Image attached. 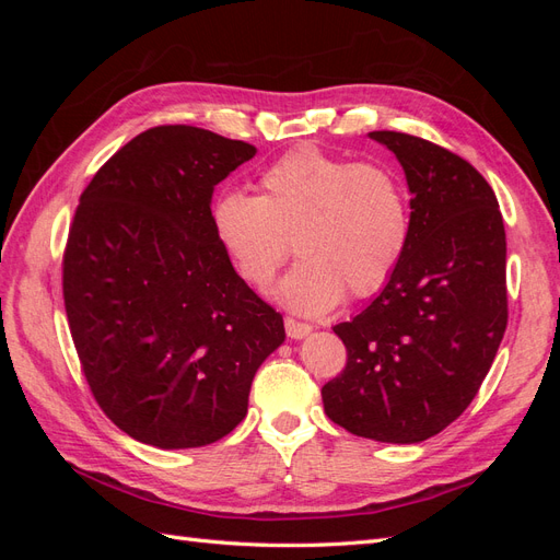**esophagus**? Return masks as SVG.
Wrapping results in <instances>:
<instances>
[{
    "instance_id": "1",
    "label": "esophagus",
    "mask_w": 560,
    "mask_h": 560,
    "mask_svg": "<svg viewBox=\"0 0 560 560\" xmlns=\"http://www.w3.org/2000/svg\"><path fill=\"white\" fill-rule=\"evenodd\" d=\"M284 329H287V336L294 338V341H301V338H306L313 331V327L306 325V322H296L292 317L284 319Z\"/></svg>"
}]
</instances>
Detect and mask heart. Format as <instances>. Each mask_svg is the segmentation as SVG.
Instances as JSON below:
<instances>
[{
  "label": "heart",
  "mask_w": 560,
  "mask_h": 560,
  "mask_svg": "<svg viewBox=\"0 0 560 560\" xmlns=\"http://www.w3.org/2000/svg\"><path fill=\"white\" fill-rule=\"evenodd\" d=\"M259 189L219 196L212 226L254 284L273 278L294 241L303 259L270 292L287 308L327 313L346 290L369 296L395 273L409 241V202L385 167L296 147L266 167Z\"/></svg>",
  "instance_id": "heart-1"
}]
</instances>
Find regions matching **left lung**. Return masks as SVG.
Wrapping results in <instances>:
<instances>
[{
    "mask_svg": "<svg viewBox=\"0 0 560 560\" xmlns=\"http://www.w3.org/2000/svg\"><path fill=\"white\" fill-rule=\"evenodd\" d=\"M411 194L409 241L378 296L334 331L348 364L322 387L327 416L383 444L442 432L477 397L506 329V238L474 167L413 135L374 130Z\"/></svg>",
    "mask_w": 560,
    "mask_h": 560,
    "instance_id": "1",
    "label": "left lung"
}]
</instances>
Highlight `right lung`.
Listing matches in <instances>:
<instances>
[{"label": "right lung", "instance_id": "right-lung-1", "mask_svg": "<svg viewBox=\"0 0 560 560\" xmlns=\"http://www.w3.org/2000/svg\"><path fill=\"white\" fill-rule=\"evenodd\" d=\"M257 149L194 126L121 147L81 194L62 294L83 376L116 428L198 448L247 416L282 315L235 273L212 226L214 186Z\"/></svg>", "mask_w": 560, "mask_h": 560}]
</instances>
